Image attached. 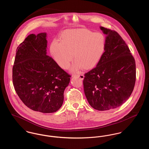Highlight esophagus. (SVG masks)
I'll return each instance as SVG.
<instances>
[{
    "mask_svg": "<svg viewBox=\"0 0 149 149\" xmlns=\"http://www.w3.org/2000/svg\"><path fill=\"white\" fill-rule=\"evenodd\" d=\"M74 77H75H75H77L78 78L80 79L81 80H83V79L84 78V75L83 74H78V75H74Z\"/></svg>",
    "mask_w": 149,
    "mask_h": 149,
    "instance_id": "34e87169",
    "label": "esophagus"
}]
</instances>
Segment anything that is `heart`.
I'll return each instance as SVG.
<instances>
[{"instance_id": "1", "label": "heart", "mask_w": 149, "mask_h": 149, "mask_svg": "<svg viewBox=\"0 0 149 149\" xmlns=\"http://www.w3.org/2000/svg\"><path fill=\"white\" fill-rule=\"evenodd\" d=\"M106 47V39L100 32L87 29H70L65 31L62 40L55 38L50 51L57 64L68 69L74 58L71 71L77 72L84 67L92 69L99 63Z\"/></svg>"}]
</instances>
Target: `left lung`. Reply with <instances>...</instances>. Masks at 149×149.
<instances>
[{
	"mask_svg": "<svg viewBox=\"0 0 149 149\" xmlns=\"http://www.w3.org/2000/svg\"><path fill=\"white\" fill-rule=\"evenodd\" d=\"M100 29L107 35L106 50L97 66L84 74L83 86L91 107L106 111L120 106L130 97L136 81V64L116 31Z\"/></svg>",
	"mask_w": 149,
	"mask_h": 149,
	"instance_id": "left-lung-1",
	"label": "left lung"
}]
</instances>
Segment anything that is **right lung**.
Listing matches in <instances>:
<instances>
[{
	"mask_svg": "<svg viewBox=\"0 0 149 149\" xmlns=\"http://www.w3.org/2000/svg\"><path fill=\"white\" fill-rule=\"evenodd\" d=\"M46 37V33L29 35L17 47L12 79L15 92L26 106L48 113L62 106L71 75L47 55Z\"/></svg>",
	"mask_w": 149,
	"mask_h": 149,
	"instance_id": "add662e5",
	"label": "right lung"
}]
</instances>
